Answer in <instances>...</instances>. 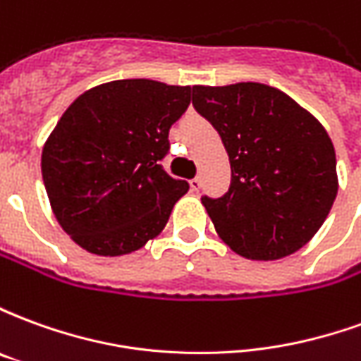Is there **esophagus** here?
<instances>
[{
  "instance_id": "obj_1",
  "label": "esophagus",
  "mask_w": 361,
  "mask_h": 361,
  "mask_svg": "<svg viewBox=\"0 0 361 361\" xmlns=\"http://www.w3.org/2000/svg\"><path fill=\"white\" fill-rule=\"evenodd\" d=\"M189 188H191V191H199V189H201V180H199V178H193V180L189 181Z\"/></svg>"
}]
</instances>
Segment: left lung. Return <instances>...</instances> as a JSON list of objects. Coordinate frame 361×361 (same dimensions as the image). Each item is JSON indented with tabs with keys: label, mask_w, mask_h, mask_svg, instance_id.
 Segmentation results:
<instances>
[{
	"label": "left lung",
	"mask_w": 361,
	"mask_h": 361,
	"mask_svg": "<svg viewBox=\"0 0 361 361\" xmlns=\"http://www.w3.org/2000/svg\"><path fill=\"white\" fill-rule=\"evenodd\" d=\"M193 106L219 131L232 168L226 195L201 199L220 240L253 261L303 247L338 191L336 154L321 121L261 82L197 85Z\"/></svg>",
	"instance_id": "1"
}]
</instances>
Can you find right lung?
I'll return each instance as SVG.
<instances>
[{"label": "right lung", "instance_id": "right-lung-1", "mask_svg": "<svg viewBox=\"0 0 361 361\" xmlns=\"http://www.w3.org/2000/svg\"><path fill=\"white\" fill-rule=\"evenodd\" d=\"M191 87L123 79L82 92L44 142L42 178L59 226L100 257L141 250L188 193L160 160Z\"/></svg>", "mask_w": 361, "mask_h": 361}]
</instances>
